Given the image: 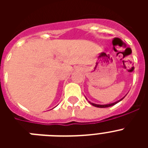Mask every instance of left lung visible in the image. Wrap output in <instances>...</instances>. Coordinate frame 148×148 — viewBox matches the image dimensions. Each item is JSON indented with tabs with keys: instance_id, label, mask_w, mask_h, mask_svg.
<instances>
[{
	"instance_id": "left-lung-1",
	"label": "left lung",
	"mask_w": 148,
	"mask_h": 148,
	"mask_svg": "<svg viewBox=\"0 0 148 148\" xmlns=\"http://www.w3.org/2000/svg\"><path fill=\"white\" fill-rule=\"evenodd\" d=\"M125 96H124V97L122 98V99H121L120 100L117 101H116V102H113V103H110V104H94V103H91V102H89L90 103V104H92V106H95V107H96V108H109V107H111V106H113L115 105L116 104H117V103H119V101H121V100H122L124 98H125Z\"/></svg>"
}]
</instances>
